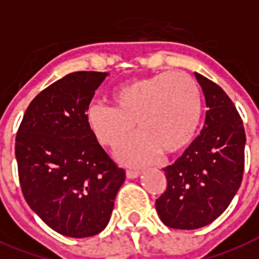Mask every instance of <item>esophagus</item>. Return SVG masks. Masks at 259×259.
Wrapping results in <instances>:
<instances>
[{
    "label": "esophagus",
    "mask_w": 259,
    "mask_h": 259,
    "mask_svg": "<svg viewBox=\"0 0 259 259\" xmlns=\"http://www.w3.org/2000/svg\"><path fill=\"white\" fill-rule=\"evenodd\" d=\"M139 174H140V171L139 170H127V177L130 178V180H134V178H136V177H139Z\"/></svg>",
    "instance_id": "obj_1"
}]
</instances>
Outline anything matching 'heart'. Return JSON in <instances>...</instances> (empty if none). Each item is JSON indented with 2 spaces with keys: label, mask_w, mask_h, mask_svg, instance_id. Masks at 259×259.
Listing matches in <instances>:
<instances>
[{
  "label": "heart",
  "mask_w": 259,
  "mask_h": 259,
  "mask_svg": "<svg viewBox=\"0 0 259 259\" xmlns=\"http://www.w3.org/2000/svg\"><path fill=\"white\" fill-rule=\"evenodd\" d=\"M113 107L94 105L88 120L104 146L119 148L135 131L142 135L120 151L130 165L154 161L159 152L177 155L198 135L202 120V97L197 82L185 73L163 71L139 78L113 90Z\"/></svg>",
  "instance_id": "1"
}]
</instances>
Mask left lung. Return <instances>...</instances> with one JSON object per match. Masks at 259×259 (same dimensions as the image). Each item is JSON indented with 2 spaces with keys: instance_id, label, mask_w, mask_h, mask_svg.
Here are the masks:
<instances>
[{
  "instance_id": "left-lung-1",
  "label": "left lung",
  "mask_w": 259,
  "mask_h": 259,
  "mask_svg": "<svg viewBox=\"0 0 259 259\" xmlns=\"http://www.w3.org/2000/svg\"><path fill=\"white\" fill-rule=\"evenodd\" d=\"M194 77L208 111L200 135L173 165L165 167L167 188L155 201L170 228L196 230L223 213L242 184L243 121L224 90L198 73Z\"/></svg>"
}]
</instances>
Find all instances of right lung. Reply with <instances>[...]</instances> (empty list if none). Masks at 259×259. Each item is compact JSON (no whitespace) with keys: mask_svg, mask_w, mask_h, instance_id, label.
Instances as JSON below:
<instances>
[{"mask_svg":"<svg viewBox=\"0 0 259 259\" xmlns=\"http://www.w3.org/2000/svg\"><path fill=\"white\" fill-rule=\"evenodd\" d=\"M108 73L77 71L36 96L16 136L24 198L54 231L97 235L111 219L125 171L92 131L86 112Z\"/></svg>","mask_w":259,"mask_h":259,"instance_id":"right-lung-1","label":"right lung"}]
</instances>
